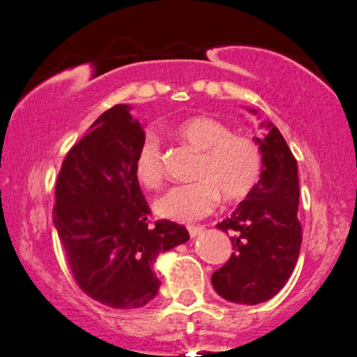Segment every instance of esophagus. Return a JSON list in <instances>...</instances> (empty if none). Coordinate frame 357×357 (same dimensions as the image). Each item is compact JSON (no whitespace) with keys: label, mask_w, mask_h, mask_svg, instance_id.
Segmentation results:
<instances>
[{"label":"esophagus","mask_w":357,"mask_h":357,"mask_svg":"<svg viewBox=\"0 0 357 357\" xmlns=\"http://www.w3.org/2000/svg\"><path fill=\"white\" fill-rule=\"evenodd\" d=\"M188 231H189L190 238H195V236H199L200 233H202L204 228H200V227H189Z\"/></svg>","instance_id":"esophagus-1"}]
</instances>
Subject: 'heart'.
Here are the masks:
<instances>
[{
  "label": "heart",
  "mask_w": 357,
  "mask_h": 357,
  "mask_svg": "<svg viewBox=\"0 0 357 357\" xmlns=\"http://www.w3.org/2000/svg\"><path fill=\"white\" fill-rule=\"evenodd\" d=\"M173 134L197 150L194 183L172 188L155 202L158 217L189 223L205 217L223 202H239L252 192L262 173V153L252 139L234 135L227 124L210 116H190L173 126ZM134 176L144 188L158 189L163 184L160 144L145 134L135 149Z\"/></svg>",
  "instance_id": "1"
}]
</instances>
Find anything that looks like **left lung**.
I'll list each match as a JSON object with an SVG mask.
<instances>
[{"label": "left lung", "instance_id": "8db88e82", "mask_svg": "<svg viewBox=\"0 0 357 357\" xmlns=\"http://www.w3.org/2000/svg\"><path fill=\"white\" fill-rule=\"evenodd\" d=\"M250 113L257 114L255 109ZM260 128L268 132L254 137L262 153L259 183L231 217L217 225L229 233L233 254L212 275V284L234 304L272 299L293 273L303 243L298 163L277 126L260 123Z\"/></svg>", "mask_w": 357, "mask_h": 357}]
</instances>
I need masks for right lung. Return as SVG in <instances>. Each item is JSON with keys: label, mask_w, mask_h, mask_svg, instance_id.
Segmentation results:
<instances>
[{"label": "right lung", "mask_w": 357, "mask_h": 357, "mask_svg": "<svg viewBox=\"0 0 357 357\" xmlns=\"http://www.w3.org/2000/svg\"><path fill=\"white\" fill-rule=\"evenodd\" d=\"M129 109L128 105L109 108L69 150L53 208L79 288L113 309L150 303L160 288L153 262L189 239L183 225L149 222V204L132 169L145 132Z\"/></svg>", "instance_id": "right-lung-1"}]
</instances>
